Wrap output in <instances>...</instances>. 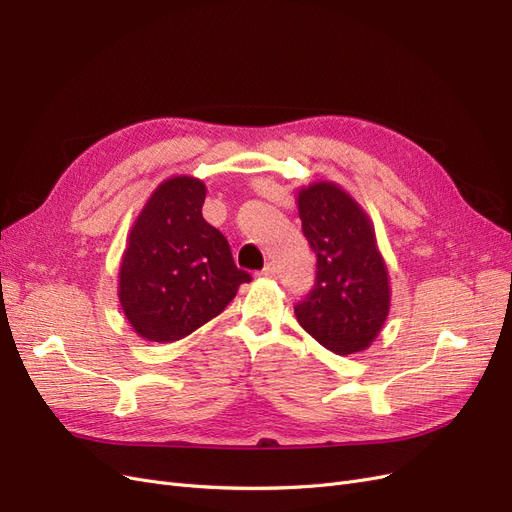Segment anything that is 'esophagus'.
Returning <instances> with one entry per match:
<instances>
[{"instance_id": "1", "label": "esophagus", "mask_w": 512, "mask_h": 512, "mask_svg": "<svg viewBox=\"0 0 512 512\" xmlns=\"http://www.w3.org/2000/svg\"><path fill=\"white\" fill-rule=\"evenodd\" d=\"M259 276H261V278H274V276H276V268H274L272 263H268V265H265V268L259 272Z\"/></svg>"}]
</instances>
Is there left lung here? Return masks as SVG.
<instances>
[{
	"mask_svg": "<svg viewBox=\"0 0 512 512\" xmlns=\"http://www.w3.org/2000/svg\"><path fill=\"white\" fill-rule=\"evenodd\" d=\"M301 228L316 253V282L297 322L337 355L370 347L389 316V274L366 211L337 184L299 190Z\"/></svg>",
	"mask_w": 512,
	"mask_h": 512,
	"instance_id": "1",
	"label": "left lung"
}]
</instances>
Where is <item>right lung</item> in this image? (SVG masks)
I'll use <instances>...</instances> for the list:
<instances>
[{"label":"right lung","mask_w":512,"mask_h":512,"mask_svg":"<svg viewBox=\"0 0 512 512\" xmlns=\"http://www.w3.org/2000/svg\"><path fill=\"white\" fill-rule=\"evenodd\" d=\"M207 186L190 175L152 192L129 232L119 270L123 314L142 339L171 343L219 316L251 274L226 236L207 224Z\"/></svg>","instance_id":"obj_1"}]
</instances>
